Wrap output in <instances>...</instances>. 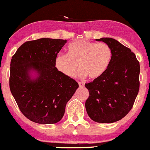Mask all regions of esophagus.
<instances>
[{
  "instance_id": "esophagus-1",
  "label": "esophagus",
  "mask_w": 150,
  "mask_h": 150,
  "mask_svg": "<svg viewBox=\"0 0 150 150\" xmlns=\"http://www.w3.org/2000/svg\"><path fill=\"white\" fill-rule=\"evenodd\" d=\"M78 84H79V86H80V87H83L85 85H84L83 82H78Z\"/></svg>"
}]
</instances>
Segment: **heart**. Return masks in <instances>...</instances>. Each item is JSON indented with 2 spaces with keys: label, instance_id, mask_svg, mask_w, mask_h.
I'll return each mask as SVG.
<instances>
[{
  "label": "heart",
  "instance_id": "heart-1",
  "mask_svg": "<svg viewBox=\"0 0 150 150\" xmlns=\"http://www.w3.org/2000/svg\"><path fill=\"white\" fill-rule=\"evenodd\" d=\"M112 58L110 46L105 43L78 40L71 42L67 47V53H58L54 60L55 68L65 76L75 75L77 64L80 68L77 75L81 78L91 79L101 77L108 69Z\"/></svg>",
  "mask_w": 150,
  "mask_h": 150
}]
</instances>
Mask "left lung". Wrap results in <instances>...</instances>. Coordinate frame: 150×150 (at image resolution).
<instances>
[{
  "instance_id": "8db88e82",
  "label": "left lung",
  "mask_w": 150,
  "mask_h": 150,
  "mask_svg": "<svg viewBox=\"0 0 150 150\" xmlns=\"http://www.w3.org/2000/svg\"><path fill=\"white\" fill-rule=\"evenodd\" d=\"M111 48L112 58L106 71L85 84L89 96L85 102L87 114L97 123H111L131 110L140 88V63L135 53L112 38H101Z\"/></svg>"
}]
</instances>
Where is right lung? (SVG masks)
I'll use <instances>...</instances> for the list:
<instances>
[{"mask_svg":"<svg viewBox=\"0 0 150 150\" xmlns=\"http://www.w3.org/2000/svg\"><path fill=\"white\" fill-rule=\"evenodd\" d=\"M67 40L42 38L24 43L12 57L10 89L25 117L39 124L61 120L78 83L63 75L54 60Z\"/></svg>","mask_w":150,"mask_h":150,"instance_id":"obj_1","label":"right lung"}]
</instances>
